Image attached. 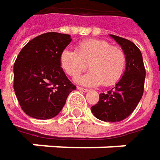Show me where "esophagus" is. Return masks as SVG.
Returning a JSON list of instances; mask_svg holds the SVG:
<instances>
[{"label": "esophagus", "instance_id": "obj_1", "mask_svg": "<svg viewBox=\"0 0 160 160\" xmlns=\"http://www.w3.org/2000/svg\"><path fill=\"white\" fill-rule=\"evenodd\" d=\"M77 89H78L79 91H81V92H85L89 91L88 89H84V88H82V87H77Z\"/></svg>", "mask_w": 160, "mask_h": 160}]
</instances>
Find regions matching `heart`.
Masks as SVG:
<instances>
[{"label": "heart", "instance_id": "heart-1", "mask_svg": "<svg viewBox=\"0 0 160 160\" xmlns=\"http://www.w3.org/2000/svg\"><path fill=\"white\" fill-rule=\"evenodd\" d=\"M127 58L124 51L113 46L105 40H86L77 46L76 51L64 49L60 54V65L70 77H77L87 65L91 72L79 77L76 81L85 86H112L121 80Z\"/></svg>", "mask_w": 160, "mask_h": 160}]
</instances>
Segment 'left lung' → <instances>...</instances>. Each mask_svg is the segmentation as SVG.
<instances>
[{"instance_id":"8db88e82","label":"left lung","mask_w":160,"mask_h":160,"mask_svg":"<svg viewBox=\"0 0 160 160\" xmlns=\"http://www.w3.org/2000/svg\"><path fill=\"white\" fill-rule=\"evenodd\" d=\"M124 51L127 58L121 80L107 93H100L99 102L91 108L95 118L106 122L121 121L128 118L144 93L145 69L139 48L131 41L109 35Z\"/></svg>"}]
</instances>
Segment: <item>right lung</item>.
Listing matches in <instances>:
<instances>
[{"label": "right lung", "mask_w": 160, "mask_h": 160, "mask_svg": "<svg viewBox=\"0 0 160 160\" xmlns=\"http://www.w3.org/2000/svg\"><path fill=\"white\" fill-rule=\"evenodd\" d=\"M71 41L70 35L47 32L20 51L14 65V89L21 108L29 117H55L76 90L60 65V54Z\"/></svg>", "instance_id": "right-lung-1"}]
</instances>
